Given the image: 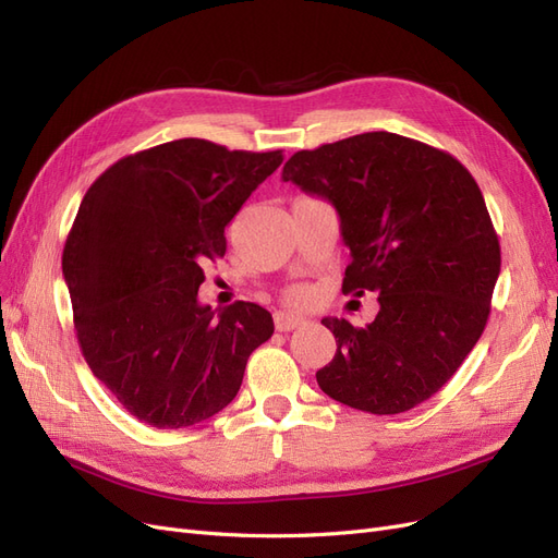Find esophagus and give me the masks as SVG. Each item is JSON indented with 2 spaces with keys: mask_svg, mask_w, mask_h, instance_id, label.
I'll use <instances>...</instances> for the list:
<instances>
[{
  "mask_svg": "<svg viewBox=\"0 0 558 558\" xmlns=\"http://www.w3.org/2000/svg\"><path fill=\"white\" fill-rule=\"evenodd\" d=\"M305 324H307V320L302 318V316H295V314H289V312H275V326H277V330H281V332H289V330L302 328Z\"/></svg>",
  "mask_w": 558,
  "mask_h": 558,
  "instance_id": "1",
  "label": "esophagus"
}]
</instances>
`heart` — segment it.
<instances>
[{
  "label": "heart",
  "instance_id": "obj_1",
  "mask_svg": "<svg viewBox=\"0 0 558 558\" xmlns=\"http://www.w3.org/2000/svg\"><path fill=\"white\" fill-rule=\"evenodd\" d=\"M289 300L293 302V305H302V302L310 300V291L305 289V286H295V289L289 291Z\"/></svg>",
  "mask_w": 558,
  "mask_h": 558
}]
</instances>
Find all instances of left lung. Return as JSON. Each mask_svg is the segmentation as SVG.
Listing matches in <instances>:
<instances>
[{"mask_svg": "<svg viewBox=\"0 0 558 558\" xmlns=\"http://www.w3.org/2000/svg\"><path fill=\"white\" fill-rule=\"evenodd\" d=\"M281 179L335 207L351 251L342 291L379 302L365 328L320 320L337 342L320 391L369 414L416 408L453 377L492 312L500 244L477 181L393 132L298 150Z\"/></svg>", "mask_w": 558, "mask_h": 558, "instance_id": "obj_1", "label": "left lung"}]
</instances>
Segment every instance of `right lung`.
<instances>
[{
    "mask_svg": "<svg viewBox=\"0 0 558 558\" xmlns=\"http://www.w3.org/2000/svg\"><path fill=\"white\" fill-rule=\"evenodd\" d=\"M283 162L281 150L177 140L113 162L83 197L62 251L83 359L123 408L185 428L238 396L253 349L275 332L253 302L202 305L226 226Z\"/></svg>",
    "mask_w": 558,
    "mask_h": 558,
    "instance_id": "1",
    "label": "right lung"
}]
</instances>
